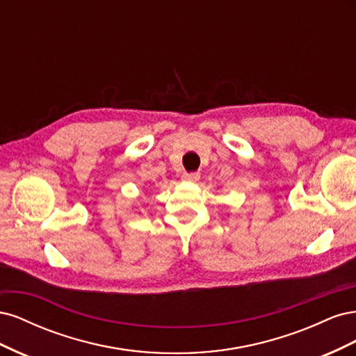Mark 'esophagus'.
<instances>
[{
  "mask_svg": "<svg viewBox=\"0 0 356 356\" xmlns=\"http://www.w3.org/2000/svg\"><path fill=\"white\" fill-rule=\"evenodd\" d=\"M200 178V175L197 174V172H186V174H182V181H186V182H196L197 179Z\"/></svg>",
  "mask_w": 356,
  "mask_h": 356,
  "instance_id": "34e87169",
  "label": "esophagus"
}]
</instances>
